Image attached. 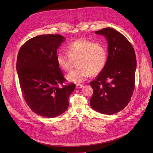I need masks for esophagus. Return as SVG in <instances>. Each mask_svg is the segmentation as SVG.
Returning a JSON list of instances; mask_svg holds the SVG:
<instances>
[{
  "mask_svg": "<svg viewBox=\"0 0 153 153\" xmlns=\"http://www.w3.org/2000/svg\"><path fill=\"white\" fill-rule=\"evenodd\" d=\"M83 86V85H82V84H77L76 85V88H77V89H79V88H82V87Z\"/></svg>",
  "mask_w": 153,
  "mask_h": 153,
  "instance_id": "esophagus-1",
  "label": "esophagus"
}]
</instances>
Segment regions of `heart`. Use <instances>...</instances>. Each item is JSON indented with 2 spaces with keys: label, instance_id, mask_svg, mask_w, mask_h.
<instances>
[{
  "label": "heart",
  "instance_id": "heart-1",
  "mask_svg": "<svg viewBox=\"0 0 153 153\" xmlns=\"http://www.w3.org/2000/svg\"><path fill=\"white\" fill-rule=\"evenodd\" d=\"M67 53L57 54L59 67L65 71L72 68L74 61H77L79 68L71 71L67 79L71 82L81 83L91 74H97L105 68L108 59V48L103 42H95L80 39L70 42L67 47Z\"/></svg>",
  "mask_w": 153,
  "mask_h": 153
}]
</instances>
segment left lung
<instances>
[{
  "label": "left lung",
  "instance_id": "8db88e82",
  "mask_svg": "<svg viewBox=\"0 0 153 153\" xmlns=\"http://www.w3.org/2000/svg\"><path fill=\"white\" fill-rule=\"evenodd\" d=\"M106 37L108 56L103 70L90 83L93 94L90 103L103 114L116 113L127 106L135 88L136 58L128 40L111 28L96 31Z\"/></svg>",
  "mask_w": 153,
  "mask_h": 153
}]
</instances>
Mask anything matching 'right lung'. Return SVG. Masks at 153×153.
Listing matches in <instances>:
<instances>
[{
  "instance_id": "right-lung-1",
  "label": "right lung",
  "mask_w": 153,
  "mask_h": 153,
  "mask_svg": "<svg viewBox=\"0 0 153 153\" xmlns=\"http://www.w3.org/2000/svg\"><path fill=\"white\" fill-rule=\"evenodd\" d=\"M65 38L40 35L27 40L19 51L16 69L22 96L33 112L53 118L67 110L75 84L67 80L57 62V49Z\"/></svg>"
}]
</instances>
